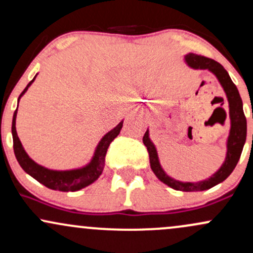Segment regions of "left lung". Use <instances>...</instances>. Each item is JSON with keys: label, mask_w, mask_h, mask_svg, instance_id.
<instances>
[{"label": "left lung", "mask_w": 253, "mask_h": 253, "mask_svg": "<svg viewBox=\"0 0 253 253\" xmlns=\"http://www.w3.org/2000/svg\"><path fill=\"white\" fill-rule=\"evenodd\" d=\"M184 62L189 68L194 70H208L214 75L219 81L220 85L222 86L223 91H225L226 97L228 101V108H229V120H231V128H229V134L226 141V147H227V152H226V158L220 169L214 172L213 175L208 178L203 179L199 182H182L177 181L172 178L165 172L163 168H162L161 162H159L158 153L155 144L150 139L149 129L145 132L143 136L144 145L147 147L150 156V165L152 169L153 173L157 176V178L164 184L169 185L170 188L175 190L181 191H202L213 188L214 185L219 184L225 181L227 177L231 175L232 171L234 170L236 165L239 161L240 155L244 145L246 141V118L243 110V101L240 97L239 91H238L236 84L232 82L231 77H229L228 72L225 70V68L220 63L215 60L211 59V58L197 56L195 53H188L184 56Z\"/></svg>", "instance_id": "8db88e82"}]
</instances>
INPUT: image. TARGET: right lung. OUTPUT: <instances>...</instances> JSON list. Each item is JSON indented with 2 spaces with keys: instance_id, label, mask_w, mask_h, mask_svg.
Masks as SVG:
<instances>
[{
  "instance_id": "add662e5",
  "label": "right lung",
  "mask_w": 253,
  "mask_h": 253,
  "mask_svg": "<svg viewBox=\"0 0 253 253\" xmlns=\"http://www.w3.org/2000/svg\"><path fill=\"white\" fill-rule=\"evenodd\" d=\"M37 75L34 76L33 80L27 84V86H26L24 91L21 92V95L17 98V102L20 101V98L24 96V94L27 91V89L30 88L31 84L34 82ZM16 114L17 108L15 112H14L13 115L11 134H13L14 153H15V157L17 162H19L20 167L24 169L26 173H28V175L33 177L34 179H37L38 182L42 183L45 187L59 191H77L88 187L91 183L96 181L103 171L104 158H106L107 150H108L110 143L119 135L124 124L123 120L121 123H119V125H117L114 128L109 130L108 133H106V134L102 136V139L98 141L96 149H95L94 156H92V158L90 159V162L86 165L71 170H52L36 163V162L27 155V152L25 151L24 146H22L21 141H20L16 133Z\"/></svg>"
}]
</instances>
